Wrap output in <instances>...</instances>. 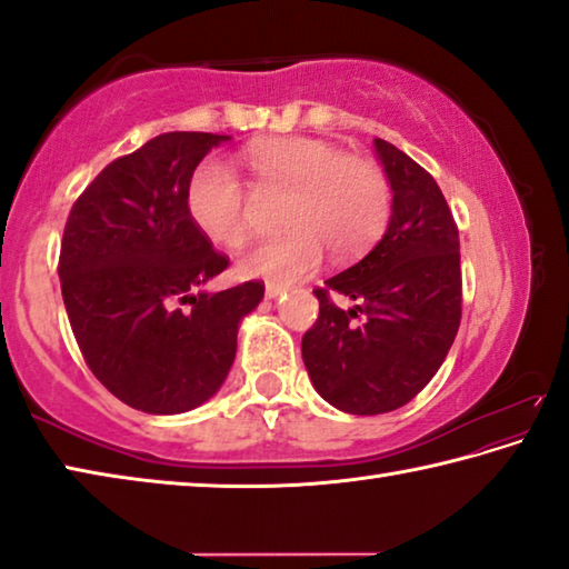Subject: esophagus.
<instances>
[{"mask_svg": "<svg viewBox=\"0 0 569 569\" xmlns=\"http://www.w3.org/2000/svg\"><path fill=\"white\" fill-rule=\"evenodd\" d=\"M283 291H286V288H283V286H278V283H268V286H266V296H268V298L281 296Z\"/></svg>", "mask_w": 569, "mask_h": 569, "instance_id": "1", "label": "esophagus"}]
</instances>
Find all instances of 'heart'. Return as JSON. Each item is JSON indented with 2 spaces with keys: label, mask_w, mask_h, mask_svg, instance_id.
<instances>
[{
  "label": "heart",
  "mask_w": 569,
  "mask_h": 569,
  "mask_svg": "<svg viewBox=\"0 0 569 569\" xmlns=\"http://www.w3.org/2000/svg\"><path fill=\"white\" fill-rule=\"evenodd\" d=\"M261 192H291L288 233L243 256V271L291 283L316 271L323 248L349 261L377 243L391 210V182L377 160L349 156L319 138L256 140L240 152ZM186 208L196 228L220 248H240L250 233L246 190L226 162L208 158L190 172Z\"/></svg>",
  "instance_id": "heart-1"
}]
</instances>
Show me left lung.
Wrapping results in <instances>:
<instances>
[{
  "mask_svg": "<svg viewBox=\"0 0 569 569\" xmlns=\"http://www.w3.org/2000/svg\"><path fill=\"white\" fill-rule=\"evenodd\" d=\"M393 190L383 238L359 263L313 288L319 319L301 353L316 391L346 413L409 403L439 371L461 321L459 230L437 180L377 138ZM333 295L353 300L341 309Z\"/></svg>",
  "mask_w": 569,
  "mask_h": 569,
  "instance_id": "8db88e82",
  "label": "left lung"
}]
</instances>
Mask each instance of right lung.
Instances as JSON below:
<instances>
[{"mask_svg": "<svg viewBox=\"0 0 569 569\" xmlns=\"http://www.w3.org/2000/svg\"><path fill=\"white\" fill-rule=\"evenodd\" d=\"M230 134L166 132L112 160L67 216L60 286L84 363L112 397L146 413H182L220 389L238 323L266 286L198 291L228 268L188 216L186 186Z\"/></svg>", "mask_w": 569, "mask_h": 569, "instance_id": "obj_1", "label": "right lung"}]
</instances>
